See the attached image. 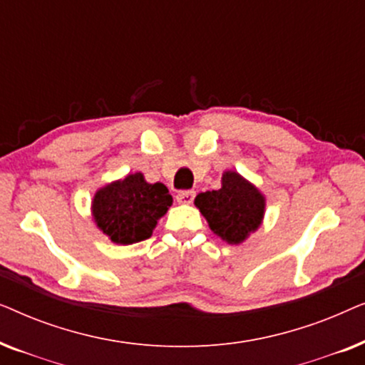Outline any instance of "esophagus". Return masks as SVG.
<instances>
[{
  "label": "esophagus",
  "mask_w": 365,
  "mask_h": 365,
  "mask_svg": "<svg viewBox=\"0 0 365 365\" xmlns=\"http://www.w3.org/2000/svg\"><path fill=\"white\" fill-rule=\"evenodd\" d=\"M194 196H196V192L194 191H181L178 192V202L179 204H191L194 201Z\"/></svg>",
  "instance_id": "34e87169"
}]
</instances>
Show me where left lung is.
I'll return each instance as SVG.
<instances>
[{"mask_svg":"<svg viewBox=\"0 0 365 365\" xmlns=\"http://www.w3.org/2000/svg\"><path fill=\"white\" fill-rule=\"evenodd\" d=\"M194 206L217 237L237 246L261 227L266 214V196L256 184L227 169L222 173L221 187L199 192Z\"/></svg>","mask_w":365,"mask_h":365,"instance_id":"8db88e82","label":"left lung"}]
</instances>
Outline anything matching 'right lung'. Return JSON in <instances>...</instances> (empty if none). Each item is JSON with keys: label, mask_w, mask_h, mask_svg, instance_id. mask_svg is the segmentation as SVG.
<instances>
[{"label": "right lung", "mask_w": 365, "mask_h": 365, "mask_svg": "<svg viewBox=\"0 0 365 365\" xmlns=\"http://www.w3.org/2000/svg\"><path fill=\"white\" fill-rule=\"evenodd\" d=\"M171 204L173 196L163 182L151 184L143 173H133L94 192L91 216L109 241L129 246L151 237Z\"/></svg>", "instance_id": "right-lung-1"}]
</instances>
